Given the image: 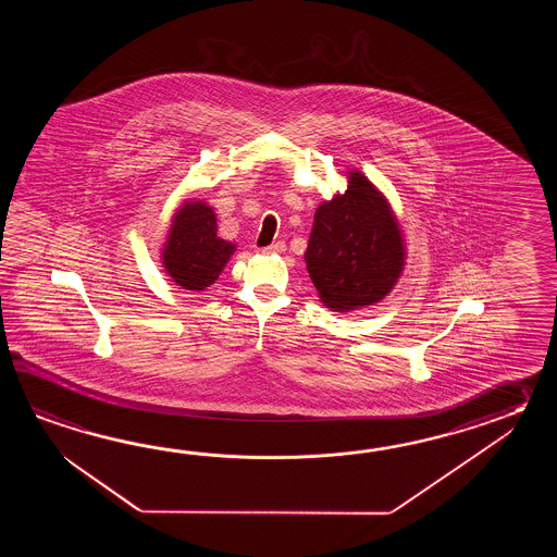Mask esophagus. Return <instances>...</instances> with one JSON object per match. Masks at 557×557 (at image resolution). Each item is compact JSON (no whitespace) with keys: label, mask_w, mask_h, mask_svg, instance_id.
I'll use <instances>...</instances> for the list:
<instances>
[{"label":"esophagus","mask_w":557,"mask_h":557,"mask_svg":"<svg viewBox=\"0 0 557 557\" xmlns=\"http://www.w3.org/2000/svg\"><path fill=\"white\" fill-rule=\"evenodd\" d=\"M284 247H286V245H284L283 240H278V243H273V245H269V247H262L261 250L264 255H278V252H283Z\"/></svg>","instance_id":"1"}]
</instances>
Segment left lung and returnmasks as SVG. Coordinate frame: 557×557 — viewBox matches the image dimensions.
Listing matches in <instances>:
<instances>
[{
  "instance_id": "obj_1",
  "label": "left lung",
  "mask_w": 557,
  "mask_h": 557,
  "mask_svg": "<svg viewBox=\"0 0 557 557\" xmlns=\"http://www.w3.org/2000/svg\"><path fill=\"white\" fill-rule=\"evenodd\" d=\"M310 281L338 312L368 307L391 293L404 262L400 228L386 199L360 173L322 202L305 252Z\"/></svg>"
}]
</instances>
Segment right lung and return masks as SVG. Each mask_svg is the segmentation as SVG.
<instances>
[{
  "mask_svg": "<svg viewBox=\"0 0 557 557\" xmlns=\"http://www.w3.org/2000/svg\"><path fill=\"white\" fill-rule=\"evenodd\" d=\"M235 245L216 237L213 209L201 201L185 202L169 231L163 264L171 278L187 290H205L223 271Z\"/></svg>",
  "mask_w": 557,
  "mask_h": 557,
  "instance_id": "right-lung-1",
  "label": "right lung"
}]
</instances>
